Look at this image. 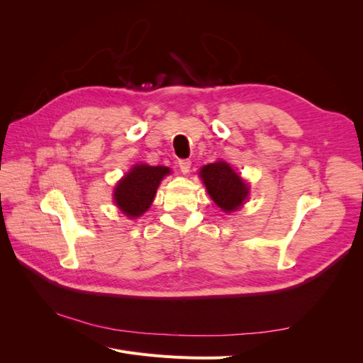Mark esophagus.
I'll return each mask as SVG.
<instances>
[{
	"label": "esophagus",
	"instance_id": "obj_1",
	"mask_svg": "<svg viewBox=\"0 0 363 363\" xmlns=\"http://www.w3.org/2000/svg\"><path fill=\"white\" fill-rule=\"evenodd\" d=\"M191 163H192V162H191L189 159H180V160H179V167H180V169H182V172H183V174L189 172Z\"/></svg>",
	"mask_w": 363,
	"mask_h": 363
}]
</instances>
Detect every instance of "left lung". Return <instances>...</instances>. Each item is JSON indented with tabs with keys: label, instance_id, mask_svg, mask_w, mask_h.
<instances>
[{
	"label": "left lung",
	"instance_id": "obj_1",
	"mask_svg": "<svg viewBox=\"0 0 363 363\" xmlns=\"http://www.w3.org/2000/svg\"><path fill=\"white\" fill-rule=\"evenodd\" d=\"M201 180L212 200L225 212H233L248 195V186L225 162H216L201 168Z\"/></svg>",
	"mask_w": 363,
	"mask_h": 363
}]
</instances>
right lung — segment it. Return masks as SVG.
Masks as SVG:
<instances>
[{"mask_svg": "<svg viewBox=\"0 0 363 363\" xmlns=\"http://www.w3.org/2000/svg\"><path fill=\"white\" fill-rule=\"evenodd\" d=\"M169 174L167 167H150V164H136L125 177L121 180L115 189V203L130 218L140 216L148 211L157 186L164 175Z\"/></svg>", "mask_w": 363, "mask_h": 363, "instance_id": "1", "label": "right lung"}]
</instances>
